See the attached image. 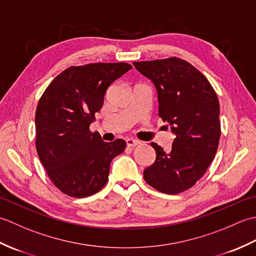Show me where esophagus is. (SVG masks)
<instances>
[{"label":"esophagus","mask_w":256,"mask_h":256,"mask_svg":"<svg viewBox=\"0 0 256 256\" xmlns=\"http://www.w3.org/2000/svg\"><path fill=\"white\" fill-rule=\"evenodd\" d=\"M140 142L136 140H133V138H126V145L128 148H134V146L138 145Z\"/></svg>","instance_id":"34e87169"}]
</instances>
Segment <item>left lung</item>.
<instances>
[{"mask_svg": "<svg viewBox=\"0 0 256 256\" xmlns=\"http://www.w3.org/2000/svg\"><path fill=\"white\" fill-rule=\"evenodd\" d=\"M153 81L158 96V116L176 135L172 150L152 143L156 160L144 170V179L162 194L192 188L214 160L221 134L220 106L212 86L197 68L170 57L133 62Z\"/></svg>", "mask_w": 256, "mask_h": 256, "instance_id": "1", "label": "left lung"}]
</instances>
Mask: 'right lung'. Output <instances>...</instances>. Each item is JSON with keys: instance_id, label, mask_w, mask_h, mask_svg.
<instances>
[{"instance_id": "obj_1", "label": "right lung", "mask_w": 256, "mask_h": 256, "mask_svg": "<svg viewBox=\"0 0 256 256\" xmlns=\"http://www.w3.org/2000/svg\"><path fill=\"white\" fill-rule=\"evenodd\" d=\"M131 68L126 62L69 67L52 81L38 102V157L52 184L70 197L100 192L108 182L112 160L126 148L121 138L104 142L89 128L108 86Z\"/></svg>"}]
</instances>
